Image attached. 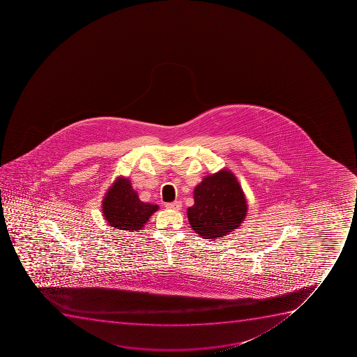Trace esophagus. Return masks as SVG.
I'll list each match as a JSON object with an SVG mask.
<instances>
[{
  "label": "esophagus",
  "mask_w": 357,
  "mask_h": 357,
  "mask_svg": "<svg viewBox=\"0 0 357 357\" xmlns=\"http://www.w3.org/2000/svg\"><path fill=\"white\" fill-rule=\"evenodd\" d=\"M166 208L173 209V211H181V202H174L166 204Z\"/></svg>",
  "instance_id": "obj_1"
}]
</instances>
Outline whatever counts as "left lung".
Listing matches in <instances>:
<instances>
[{"instance_id": "1", "label": "left lung", "mask_w": 357, "mask_h": 357, "mask_svg": "<svg viewBox=\"0 0 357 357\" xmlns=\"http://www.w3.org/2000/svg\"><path fill=\"white\" fill-rule=\"evenodd\" d=\"M193 195L195 205L188 207V221L192 229L206 240L229 235L247 216V199L230 169L206 176Z\"/></svg>"}]
</instances>
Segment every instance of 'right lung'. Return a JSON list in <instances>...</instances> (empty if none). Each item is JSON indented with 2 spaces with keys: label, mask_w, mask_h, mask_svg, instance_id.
I'll return each mask as SVG.
<instances>
[{
  "label": "right lung",
  "mask_w": 357,
  "mask_h": 357,
  "mask_svg": "<svg viewBox=\"0 0 357 357\" xmlns=\"http://www.w3.org/2000/svg\"><path fill=\"white\" fill-rule=\"evenodd\" d=\"M158 209V205L141 202L126 176H117L102 200L103 218L115 229L139 231Z\"/></svg>",
  "instance_id": "add662e5"
}]
</instances>
